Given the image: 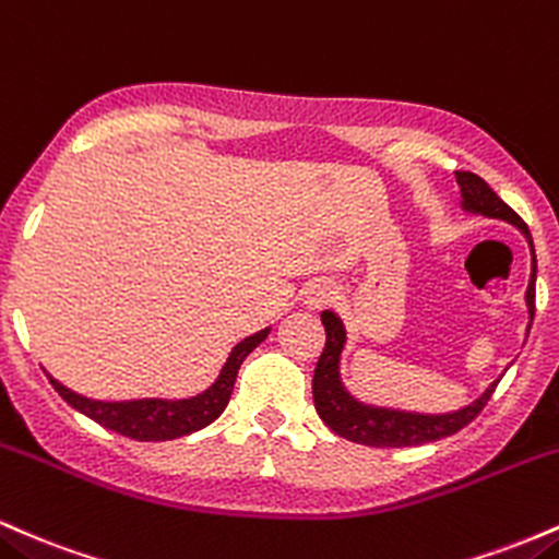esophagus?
Masks as SVG:
<instances>
[{
    "label": "esophagus",
    "instance_id": "1",
    "mask_svg": "<svg viewBox=\"0 0 559 559\" xmlns=\"http://www.w3.org/2000/svg\"><path fill=\"white\" fill-rule=\"evenodd\" d=\"M332 300H335V287L324 280L311 282L304 293V304L309 306V309H324V306H330Z\"/></svg>",
    "mask_w": 559,
    "mask_h": 559
}]
</instances>
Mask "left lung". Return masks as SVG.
I'll use <instances>...</instances> for the list:
<instances>
[{"instance_id":"left-lung-1","label":"left lung","mask_w":559,"mask_h":559,"mask_svg":"<svg viewBox=\"0 0 559 559\" xmlns=\"http://www.w3.org/2000/svg\"><path fill=\"white\" fill-rule=\"evenodd\" d=\"M454 177L462 190V211L512 224V227H518L525 235V240H528L531 280L528 290H525V306H528V328H525V337H528L533 313H536V250H533L531 231L525 227L523 218H520L518 213L478 177V174L454 171ZM322 324L324 332H328V343H324L322 356H319L317 369H313V406H317V415L322 417V423L328 425L332 432H337V436L348 438V441L354 443H364V447H419V443L441 441V438L454 436L456 430H462L480 415V409L488 404L493 388H497L501 380H493L473 404L454 412H441V415H425V412L364 404V401L350 396L341 380V356L348 337L346 328H343V319L337 317L335 311L328 309L322 311Z\"/></svg>"}]
</instances>
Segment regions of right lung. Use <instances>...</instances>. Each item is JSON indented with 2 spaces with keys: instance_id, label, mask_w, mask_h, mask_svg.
Returning <instances> with one entry per match:
<instances>
[{
  "instance_id": "right-lung-1",
  "label": "right lung",
  "mask_w": 559,
  "mask_h": 559,
  "mask_svg": "<svg viewBox=\"0 0 559 559\" xmlns=\"http://www.w3.org/2000/svg\"><path fill=\"white\" fill-rule=\"evenodd\" d=\"M272 328L253 332V335L242 337L235 348H231L229 359L224 361L218 378L205 388L203 393L190 399H131V401H97L86 399L81 393L71 391L52 374H47L55 391L60 393L73 409L86 415L103 428L121 432V436L134 438V441H171V438L190 436L227 409L231 388H235L237 369L246 361V356L259 343L266 341Z\"/></svg>"
}]
</instances>
